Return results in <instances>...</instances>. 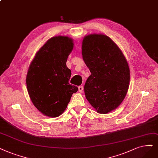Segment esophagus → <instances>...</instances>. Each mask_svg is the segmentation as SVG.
Masks as SVG:
<instances>
[{
	"label": "esophagus",
	"mask_w": 158,
	"mask_h": 158,
	"mask_svg": "<svg viewBox=\"0 0 158 158\" xmlns=\"http://www.w3.org/2000/svg\"><path fill=\"white\" fill-rule=\"evenodd\" d=\"M78 90H79V92H82L83 90V86H79L78 87Z\"/></svg>",
	"instance_id": "1"
}]
</instances>
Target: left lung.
Returning a JSON list of instances; mask_svg holds the SVG:
<instances>
[{
    "instance_id": "left-lung-1",
    "label": "left lung",
    "mask_w": 158,
    "mask_h": 158,
    "mask_svg": "<svg viewBox=\"0 0 158 158\" xmlns=\"http://www.w3.org/2000/svg\"><path fill=\"white\" fill-rule=\"evenodd\" d=\"M82 56L91 72L84 86L86 100L99 113L112 111L129 88L130 68L124 54L106 35L93 34L83 38Z\"/></svg>"
}]
</instances>
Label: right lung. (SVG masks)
<instances>
[{
  "label": "right lung",
  "mask_w": 158,
  "mask_h": 158,
  "mask_svg": "<svg viewBox=\"0 0 158 158\" xmlns=\"http://www.w3.org/2000/svg\"><path fill=\"white\" fill-rule=\"evenodd\" d=\"M73 42L68 36L50 38L36 52L28 70L26 83L31 100L39 111L49 117L62 114L78 90L68 83L72 72L66 66Z\"/></svg>",
  "instance_id": "add662e5"
}]
</instances>
